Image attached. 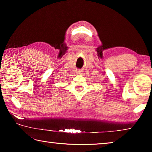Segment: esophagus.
<instances>
[{"instance_id": "obj_1", "label": "esophagus", "mask_w": 152, "mask_h": 152, "mask_svg": "<svg viewBox=\"0 0 152 152\" xmlns=\"http://www.w3.org/2000/svg\"><path fill=\"white\" fill-rule=\"evenodd\" d=\"M76 73H78V74H80L82 73V71L81 70H78L76 72Z\"/></svg>"}]
</instances>
